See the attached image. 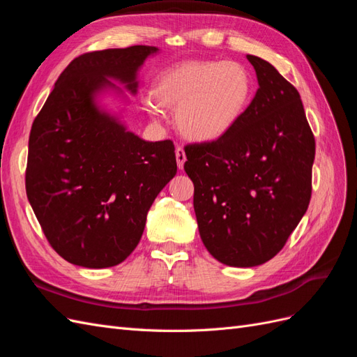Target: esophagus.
Here are the masks:
<instances>
[{
    "instance_id": "34e87169",
    "label": "esophagus",
    "mask_w": 357,
    "mask_h": 357,
    "mask_svg": "<svg viewBox=\"0 0 357 357\" xmlns=\"http://www.w3.org/2000/svg\"><path fill=\"white\" fill-rule=\"evenodd\" d=\"M176 159H177V165L180 169H183L185 167V162H186V153H185V149L181 146L176 147Z\"/></svg>"
}]
</instances>
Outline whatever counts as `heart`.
I'll return each instance as SVG.
<instances>
[{"instance_id":"1","label":"heart","mask_w":357,"mask_h":357,"mask_svg":"<svg viewBox=\"0 0 357 357\" xmlns=\"http://www.w3.org/2000/svg\"><path fill=\"white\" fill-rule=\"evenodd\" d=\"M255 95L252 74L238 62L186 61L156 79L147 112L177 107L176 122L193 142L210 143L228 135L248 110Z\"/></svg>"}]
</instances>
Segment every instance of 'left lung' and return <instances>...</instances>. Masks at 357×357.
Listing matches in <instances>:
<instances>
[{
  "label": "left lung",
  "mask_w": 357,
  "mask_h": 357,
  "mask_svg": "<svg viewBox=\"0 0 357 357\" xmlns=\"http://www.w3.org/2000/svg\"><path fill=\"white\" fill-rule=\"evenodd\" d=\"M247 59L259 89L238 125L185 147L201 240L214 259L240 268L262 265L284 247L308 208L316 155L295 86L269 62Z\"/></svg>",
  "instance_id": "1"
}]
</instances>
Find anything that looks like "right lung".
I'll list each match as a JSON object with an SVG mask.
<instances>
[{
  "label": "right lung",
  "mask_w": 357,
  "mask_h": 357,
  "mask_svg": "<svg viewBox=\"0 0 357 357\" xmlns=\"http://www.w3.org/2000/svg\"><path fill=\"white\" fill-rule=\"evenodd\" d=\"M153 46L89 52L70 62L29 134L26 197L55 252L73 265L123 262L142 238L158 193L176 176L171 139L144 142L100 109L105 91L137 92Z\"/></svg>",
  "instance_id": "1"
}]
</instances>
